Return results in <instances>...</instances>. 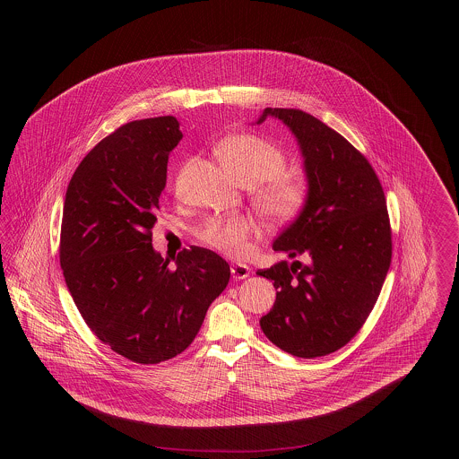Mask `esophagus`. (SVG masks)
Instances as JSON below:
<instances>
[{"mask_svg":"<svg viewBox=\"0 0 459 459\" xmlns=\"http://www.w3.org/2000/svg\"><path fill=\"white\" fill-rule=\"evenodd\" d=\"M249 266L247 264H242V263H232L230 264V273H232V277L236 279V281H242V279H246V277H249Z\"/></svg>","mask_w":459,"mask_h":459,"instance_id":"obj_1","label":"esophagus"}]
</instances>
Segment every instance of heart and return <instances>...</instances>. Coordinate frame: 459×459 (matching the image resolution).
<instances>
[{"mask_svg":"<svg viewBox=\"0 0 459 459\" xmlns=\"http://www.w3.org/2000/svg\"><path fill=\"white\" fill-rule=\"evenodd\" d=\"M221 163L236 180L253 187V203L263 219L287 223L296 219L307 201V186L299 177L285 174L284 152L258 135H236L219 146ZM253 225L246 217H210L197 227V239L227 255H240Z\"/></svg>","mask_w":459,"mask_h":459,"instance_id":"obj_1","label":"heart"}]
</instances>
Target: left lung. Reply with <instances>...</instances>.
Masks as SVG:
<instances>
[{"mask_svg":"<svg viewBox=\"0 0 459 459\" xmlns=\"http://www.w3.org/2000/svg\"><path fill=\"white\" fill-rule=\"evenodd\" d=\"M298 137L307 201L273 242L289 258L256 273L273 281L275 305L263 333L298 358L344 348L367 322L393 258L385 195L370 161L348 139L303 109L264 108Z\"/></svg>","mask_w":459,"mask_h":459,"instance_id":"1","label":"left lung"}]
</instances>
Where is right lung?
<instances>
[{
  "instance_id": "add662e5",
  "label": "right lung",
  "mask_w": 459,
  "mask_h": 459,
  "mask_svg": "<svg viewBox=\"0 0 459 459\" xmlns=\"http://www.w3.org/2000/svg\"><path fill=\"white\" fill-rule=\"evenodd\" d=\"M180 139L175 117L118 127L81 161L64 203L60 264L72 299L103 344L141 365L187 350L230 279L229 263L210 249H182L175 268L153 249Z\"/></svg>"
}]
</instances>
